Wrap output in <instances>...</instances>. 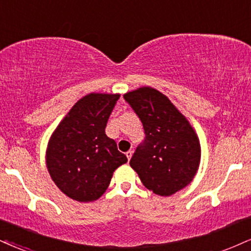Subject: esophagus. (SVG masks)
I'll list each match as a JSON object with an SVG mask.
<instances>
[{
	"instance_id": "obj_1",
	"label": "esophagus",
	"mask_w": 251,
	"mask_h": 251,
	"mask_svg": "<svg viewBox=\"0 0 251 251\" xmlns=\"http://www.w3.org/2000/svg\"><path fill=\"white\" fill-rule=\"evenodd\" d=\"M132 154H133V152H132V151H127V152H126V156H127L128 161H129V160H131Z\"/></svg>"
}]
</instances>
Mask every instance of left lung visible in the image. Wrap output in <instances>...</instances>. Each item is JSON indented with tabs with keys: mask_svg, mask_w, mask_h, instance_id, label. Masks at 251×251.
I'll return each mask as SVG.
<instances>
[{
	"mask_svg": "<svg viewBox=\"0 0 251 251\" xmlns=\"http://www.w3.org/2000/svg\"><path fill=\"white\" fill-rule=\"evenodd\" d=\"M140 118L145 140L129 165L143 185L154 194L171 196L194 179L201 147L186 117L158 90L144 86L124 95Z\"/></svg>",
	"mask_w": 251,
	"mask_h": 251,
	"instance_id": "left-lung-1",
	"label": "left lung"
}]
</instances>
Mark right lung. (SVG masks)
Listing matches in <instances>:
<instances>
[{
    "mask_svg": "<svg viewBox=\"0 0 251 251\" xmlns=\"http://www.w3.org/2000/svg\"><path fill=\"white\" fill-rule=\"evenodd\" d=\"M120 95L90 93L72 106L51 135L47 167L66 196L91 202L104 194L113 172L127 162L113 139L105 134Z\"/></svg>",
    "mask_w": 251,
    "mask_h": 251,
    "instance_id": "right-lung-1",
    "label": "right lung"
}]
</instances>
